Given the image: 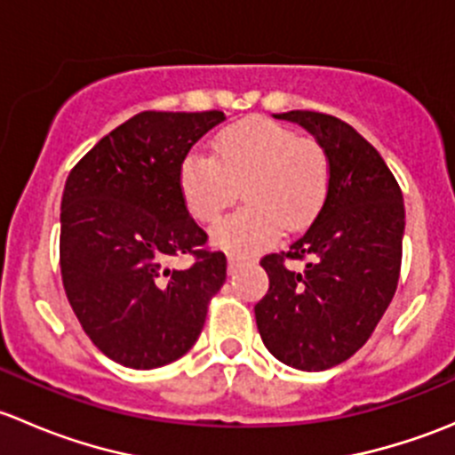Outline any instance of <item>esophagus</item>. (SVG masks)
Masks as SVG:
<instances>
[{
    "label": "esophagus",
    "mask_w": 455,
    "mask_h": 455,
    "mask_svg": "<svg viewBox=\"0 0 455 455\" xmlns=\"http://www.w3.org/2000/svg\"><path fill=\"white\" fill-rule=\"evenodd\" d=\"M227 264H228V273H235L237 266L244 264V257H240V255H235V253H228Z\"/></svg>",
    "instance_id": "34e87169"
}]
</instances>
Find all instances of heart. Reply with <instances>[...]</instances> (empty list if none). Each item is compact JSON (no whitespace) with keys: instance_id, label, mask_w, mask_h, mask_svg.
<instances>
[{"instance_id":"b5f03b06","label":"heart","mask_w":455,"mask_h":455,"mask_svg":"<svg viewBox=\"0 0 455 455\" xmlns=\"http://www.w3.org/2000/svg\"><path fill=\"white\" fill-rule=\"evenodd\" d=\"M187 209L202 224H213L244 196L246 206L215 227L220 246L255 253L279 240L283 227L304 228L316 218L330 189L328 154L319 142L266 118L224 130L215 156L191 149L178 169Z\"/></svg>"}]
</instances>
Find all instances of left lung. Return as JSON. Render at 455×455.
Wrapping results in <instances>:
<instances>
[{
    "instance_id": "8db88e82",
    "label": "left lung",
    "mask_w": 455,
    "mask_h": 455,
    "mask_svg": "<svg viewBox=\"0 0 455 455\" xmlns=\"http://www.w3.org/2000/svg\"><path fill=\"white\" fill-rule=\"evenodd\" d=\"M299 123L323 147L330 189L308 231L291 249L261 257L270 286L255 306L270 355L321 371L350 359L374 332L398 286L405 206L396 178L355 127L330 114H275ZM307 261L304 271L285 266Z\"/></svg>"
}]
</instances>
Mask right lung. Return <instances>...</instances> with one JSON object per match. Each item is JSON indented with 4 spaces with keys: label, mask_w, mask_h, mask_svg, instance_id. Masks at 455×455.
I'll return each instance as SVG.
<instances>
[{
    "label": "right lung",
    "mask_w": 455,
    "mask_h": 455,
    "mask_svg": "<svg viewBox=\"0 0 455 455\" xmlns=\"http://www.w3.org/2000/svg\"><path fill=\"white\" fill-rule=\"evenodd\" d=\"M224 112H140L75 164L61 198L59 264L68 301L96 347L151 370L198 341L227 279V257L206 246L187 211L178 169ZM191 254L187 271L168 268Z\"/></svg>",
    "instance_id": "add662e5"
}]
</instances>
